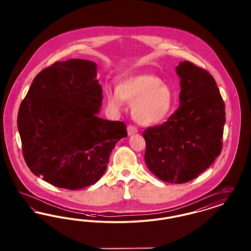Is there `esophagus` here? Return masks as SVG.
<instances>
[{
    "label": "esophagus",
    "mask_w": 251,
    "mask_h": 251,
    "mask_svg": "<svg viewBox=\"0 0 251 251\" xmlns=\"http://www.w3.org/2000/svg\"><path fill=\"white\" fill-rule=\"evenodd\" d=\"M127 131H128V134L131 135V134L137 132V128L134 127V126H132V125H129V126L127 127Z\"/></svg>",
    "instance_id": "1"
}]
</instances>
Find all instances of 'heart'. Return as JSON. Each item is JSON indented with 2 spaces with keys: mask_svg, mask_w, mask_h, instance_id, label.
I'll return each instance as SVG.
<instances>
[{
  "mask_svg": "<svg viewBox=\"0 0 251 251\" xmlns=\"http://www.w3.org/2000/svg\"><path fill=\"white\" fill-rule=\"evenodd\" d=\"M108 105L120 110L125 100L131 103L133 119L142 125H153L166 120L176 103V96L162 79L152 74L128 77L117 90L106 89Z\"/></svg>",
  "mask_w": 251,
  "mask_h": 251,
  "instance_id": "b5f03b06",
  "label": "heart"
}]
</instances>
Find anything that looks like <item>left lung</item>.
<instances>
[{
	"instance_id": "obj_1",
	"label": "left lung",
	"mask_w": 251,
	"mask_h": 251,
	"mask_svg": "<svg viewBox=\"0 0 251 251\" xmlns=\"http://www.w3.org/2000/svg\"><path fill=\"white\" fill-rule=\"evenodd\" d=\"M180 78L179 108L167 121L143 131L145 162L164 181L197 178L221 153L225 103L214 77L189 61L176 67Z\"/></svg>"
}]
</instances>
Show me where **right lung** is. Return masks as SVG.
I'll list each match as a JSON object with an SVG mask.
<instances>
[{
	"label": "right lung",
	"instance_id": "1",
	"mask_svg": "<svg viewBox=\"0 0 251 251\" xmlns=\"http://www.w3.org/2000/svg\"><path fill=\"white\" fill-rule=\"evenodd\" d=\"M92 61L55 62L39 72L21 103L18 129L30 170L70 190L92 185L106 170L122 121L98 117L102 90Z\"/></svg>",
	"mask_w": 251,
	"mask_h": 251
}]
</instances>
